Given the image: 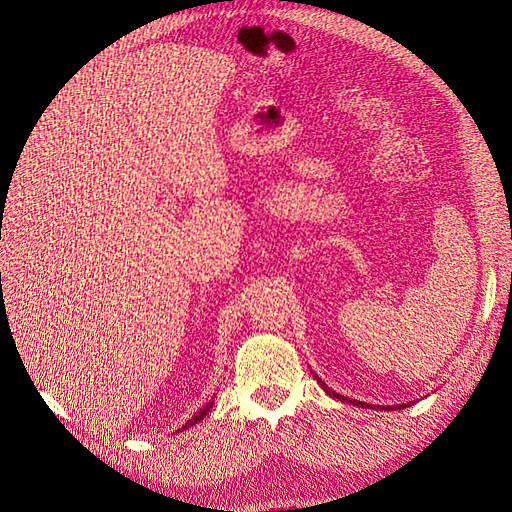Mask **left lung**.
Here are the masks:
<instances>
[{
    "label": "left lung",
    "mask_w": 512,
    "mask_h": 512,
    "mask_svg": "<svg viewBox=\"0 0 512 512\" xmlns=\"http://www.w3.org/2000/svg\"><path fill=\"white\" fill-rule=\"evenodd\" d=\"M316 380H318V384L322 386L324 389V393H327L329 397H333V399H337V401H346V404H352V406H361V408H380V410H401V408H406L404 404H399V406H367V404H363V401H356V399H348V397H344V395H339V393H335V391H331L327 384H324L318 376H314Z\"/></svg>",
    "instance_id": "left-lung-1"
}]
</instances>
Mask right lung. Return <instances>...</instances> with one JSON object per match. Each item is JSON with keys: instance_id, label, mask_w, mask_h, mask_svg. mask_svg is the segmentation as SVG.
Segmentation results:
<instances>
[{"instance_id": "add662e5", "label": "right lung", "mask_w": 512, "mask_h": 512, "mask_svg": "<svg viewBox=\"0 0 512 512\" xmlns=\"http://www.w3.org/2000/svg\"><path fill=\"white\" fill-rule=\"evenodd\" d=\"M213 408V399L211 401H207V404L203 406V408H200L192 418H190V421L188 423H185L181 429H177V431H183V429H188V427H192V425H196V423H200V421H203V418L209 414V410Z\"/></svg>"}]
</instances>
